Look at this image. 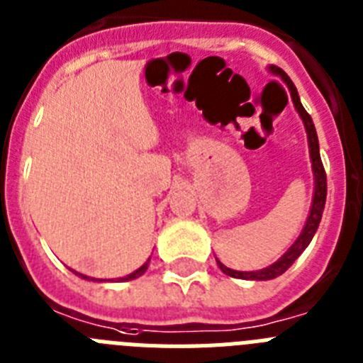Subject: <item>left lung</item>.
<instances>
[{
	"label": "left lung",
	"instance_id": "1",
	"mask_svg": "<svg viewBox=\"0 0 363 363\" xmlns=\"http://www.w3.org/2000/svg\"><path fill=\"white\" fill-rule=\"evenodd\" d=\"M269 71L285 82L289 91H291V99L296 107V111H298V115L301 116V121H303L305 131H307V140H308V155H311V162H313L314 194H313V204H311L308 217L307 220H305V226L303 230H301V234L298 235V239L292 242L291 248H289V250H286L285 254L276 261V263L269 264L267 269L252 270V272H241V270L228 269V267H225V264L217 259L219 269L223 270L226 276L238 277V279H252V281H267V279H274V277L281 276V274L285 272V270L289 269V267H291L299 256H301V252L308 247V242L313 241L318 226H320L321 213H323V208H325V199H327V175L320 159V144H318V135H316V128H314L313 118H311V115L305 111V107L301 106L298 89H296V86L292 84L291 78L286 77V72L283 71V69L276 67V65H270Z\"/></svg>",
	"mask_w": 363,
	"mask_h": 363
}]
</instances>
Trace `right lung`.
Masks as SVG:
<instances>
[{"mask_svg":"<svg viewBox=\"0 0 363 363\" xmlns=\"http://www.w3.org/2000/svg\"><path fill=\"white\" fill-rule=\"evenodd\" d=\"M150 259H151V257H150ZM150 259H147L146 263H144L143 267H140V269L135 270V272H131V274H128V276L121 277V279H118V281H131V279H137L138 276H143V274L146 272V270H147V267H150ZM72 272L77 274V276H80L82 279H87V281H106V279H96V277H87L86 274H80V272H77V270H72Z\"/></svg>","mask_w":363,"mask_h":363,"instance_id":"1","label":"right lung"}]
</instances>
